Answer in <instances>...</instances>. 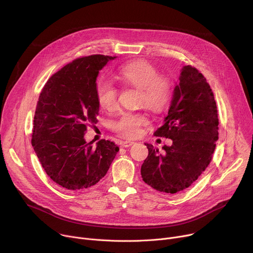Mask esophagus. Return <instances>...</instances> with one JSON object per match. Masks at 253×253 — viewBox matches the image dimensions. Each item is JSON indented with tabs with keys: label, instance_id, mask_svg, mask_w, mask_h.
<instances>
[{
	"label": "esophagus",
	"instance_id": "1",
	"mask_svg": "<svg viewBox=\"0 0 253 253\" xmlns=\"http://www.w3.org/2000/svg\"><path fill=\"white\" fill-rule=\"evenodd\" d=\"M134 144V142L133 141H130V140H126V141H122L121 142V145L123 146V147H130V146H132Z\"/></svg>",
	"mask_w": 253,
	"mask_h": 253
}]
</instances>
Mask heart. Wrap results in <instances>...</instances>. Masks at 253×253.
Returning <instances> with one entry per match:
<instances>
[{
    "mask_svg": "<svg viewBox=\"0 0 253 253\" xmlns=\"http://www.w3.org/2000/svg\"><path fill=\"white\" fill-rule=\"evenodd\" d=\"M122 85L139 90V103L154 112H161L168 107L172 87L168 79L158 76L157 69L146 61H134L122 66L114 76ZM96 98L102 109L114 111L117 108V90L108 82H99L96 87ZM149 123L144 113H123L114 123L113 129L127 138L138 137L141 127Z\"/></svg>",
    "mask_w": 253,
    "mask_h": 253,
    "instance_id": "heart-1",
    "label": "heart"
}]
</instances>
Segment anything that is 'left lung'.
<instances>
[{"label":"left lung","mask_w":253,"mask_h":253,"mask_svg":"<svg viewBox=\"0 0 253 253\" xmlns=\"http://www.w3.org/2000/svg\"><path fill=\"white\" fill-rule=\"evenodd\" d=\"M217 107L204 76L187 65L180 70L168 115L154 135L169 138L163 152L145 143L148 157L141 166L143 181L152 188L174 194L195 182L209 165L218 140Z\"/></svg>","instance_id":"1"}]
</instances>
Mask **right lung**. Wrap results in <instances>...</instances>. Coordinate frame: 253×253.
I'll return each instance as SVG.
<instances>
[{
  "label": "right lung",
  "mask_w": 253,
  "mask_h": 253,
  "mask_svg": "<svg viewBox=\"0 0 253 253\" xmlns=\"http://www.w3.org/2000/svg\"><path fill=\"white\" fill-rule=\"evenodd\" d=\"M117 57L92 55L55 73L44 86L36 108L32 145L54 182L69 190L86 189L106 175L119 147L101 140L96 147L84 135L98 122L97 77Z\"/></svg>",
  "instance_id": "obj_1"
}]
</instances>
